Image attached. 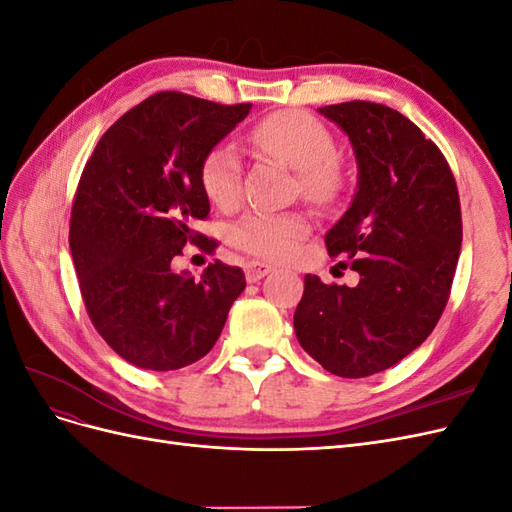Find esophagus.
Here are the masks:
<instances>
[{
    "label": "esophagus",
    "mask_w": 512,
    "mask_h": 512,
    "mask_svg": "<svg viewBox=\"0 0 512 512\" xmlns=\"http://www.w3.org/2000/svg\"><path fill=\"white\" fill-rule=\"evenodd\" d=\"M271 271H273V267L267 265V262H260V260H250L245 265V277H247V282H252V284L262 280V277L269 275Z\"/></svg>",
    "instance_id": "obj_1"
}]
</instances>
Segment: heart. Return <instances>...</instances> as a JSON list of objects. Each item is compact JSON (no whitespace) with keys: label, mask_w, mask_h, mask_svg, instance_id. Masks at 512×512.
Listing matches in <instances>:
<instances>
[{"label":"heart","mask_w":512,"mask_h":512,"mask_svg":"<svg viewBox=\"0 0 512 512\" xmlns=\"http://www.w3.org/2000/svg\"><path fill=\"white\" fill-rule=\"evenodd\" d=\"M256 149L297 170L309 198L331 200L342 185L335 166L337 145L322 123L303 111H284L262 119L252 130ZM205 194L213 205L230 209L241 196V160L237 149L224 143L209 151L200 168ZM307 220L297 213L250 211L230 228V241L239 250L269 260L286 258L307 232Z\"/></svg>","instance_id":"obj_1"}]
</instances>
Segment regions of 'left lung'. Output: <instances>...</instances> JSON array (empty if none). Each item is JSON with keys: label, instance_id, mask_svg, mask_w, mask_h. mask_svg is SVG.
<instances>
[{"label": "left lung", "instance_id": "left-lung-1", "mask_svg": "<svg viewBox=\"0 0 512 512\" xmlns=\"http://www.w3.org/2000/svg\"><path fill=\"white\" fill-rule=\"evenodd\" d=\"M318 113L348 136L359 170L350 207L324 235L331 256L352 260L359 284L305 275L294 333L331 374L365 378L438 324L461 250L459 194L440 149L393 108L354 100Z\"/></svg>", "mask_w": 512, "mask_h": 512}]
</instances>
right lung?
I'll return each mask as SVG.
<instances>
[{
    "label": "right lung",
    "mask_w": 512,
    "mask_h": 512,
    "mask_svg": "<svg viewBox=\"0 0 512 512\" xmlns=\"http://www.w3.org/2000/svg\"><path fill=\"white\" fill-rule=\"evenodd\" d=\"M250 108L160 91L119 117L85 164L70 220L74 269L96 331L136 367L203 359L245 288L239 267L215 260L196 280L173 260L188 241L215 250L194 232L209 215L200 168Z\"/></svg>",
    "instance_id": "1"
}]
</instances>
